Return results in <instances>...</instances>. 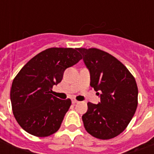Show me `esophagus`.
<instances>
[{
	"mask_svg": "<svg viewBox=\"0 0 154 154\" xmlns=\"http://www.w3.org/2000/svg\"><path fill=\"white\" fill-rule=\"evenodd\" d=\"M72 103H73V104H76V103H77L78 101H77V100H76V99H72Z\"/></svg>",
	"mask_w": 154,
	"mask_h": 154,
	"instance_id": "34e87169",
	"label": "esophagus"
}]
</instances>
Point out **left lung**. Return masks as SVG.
Here are the masks:
<instances>
[{"instance_id":"1","label":"left lung","mask_w":154,"mask_h":154,"mask_svg":"<svg viewBox=\"0 0 154 154\" xmlns=\"http://www.w3.org/2000/svg\"><path fill=\"white\" fill-rule=\"evenodd\" d=\"M90 72L91 87L100 102H88L82 116L84 127L95 138L110 139L119 135L132 119L138 106L134 77L117 58L98 48H78Z\"/></svg>"}]
</instances>
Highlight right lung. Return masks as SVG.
I'll return each instance as SVG.
<instances>
[{"label":"right lung","mask_w":154,"mask_h":154,"mask_svg":"<svg viewBox=\"0 0 154 154\" xmlns=\"http://www.w3.org/2000/svg\"><path fill=\"white\" fill-rule=\"evenodd\" d=\"M82 59L78 48H50L31 58L14 78L11 89L12 110L22 129L47 137L57 132L70 108V99L52 95L64 71Z\"/></svg>","instance_id":"1"}]
</instances>
